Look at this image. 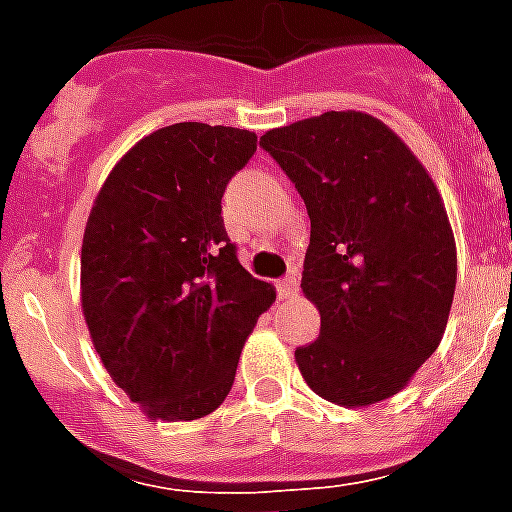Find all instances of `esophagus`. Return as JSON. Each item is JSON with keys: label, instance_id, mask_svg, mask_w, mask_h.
Returning a JSON list of instances; mask_svg holds the SVG:
<instances>
[{"label": "esophagus", "instance_id": "34e87169", "mask_svg": "<svg viewBox=\"0 0 512 512\" xmlns=\"http://www.w3.org/2000/svg\"><path fill=\"white\" fill-rule=\"evenodd\" d=\"M279 299H290V296H296V290H299V279L296 274H288L285 279H279Z\"/></svg>", "mask_w": 512, "mask_h": 512}]
</instances>
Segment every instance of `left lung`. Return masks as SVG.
<instances>
[{"mask_svg": "<svg viewBox=\"0 0 512 512\" xmlns=\"http://www.w3.org/2000/svg\"><path fill=\"white\" fill-rule=\"evenodd\" d=\"M310 213L301 290L321 334L296 348L337 406L397 395L441 343L458 260L439 189L406 142L365 112H326L260 136Z\"/></svg>", "mask_w": 512, "mask_h": 512, "instance_id": "obj_1", "label": "left lung"}]
</instances>
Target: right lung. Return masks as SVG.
<instances>
[{
    "instance_id": "1",
    "label": "right lung",
    "mask_w": 512,
    "mask_h": 512,
    "mask_svg": "<svg viewBox=\"0 0 512 512\" xmlns=\"http://www.w3.org/2000/svg\"><path fill=\"white\" fill-rule=\"evenodd\" d=\"M244 128L175 123L136 142L95 197L82 310L101 362L150 419L222 406L257 318L277 299L235 255L227 183L255 156Z\"/></svg>"
}]
</instances>
